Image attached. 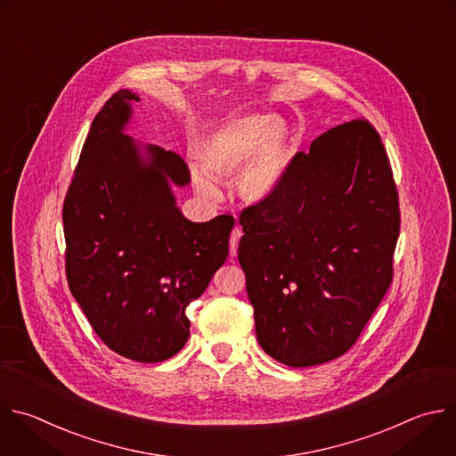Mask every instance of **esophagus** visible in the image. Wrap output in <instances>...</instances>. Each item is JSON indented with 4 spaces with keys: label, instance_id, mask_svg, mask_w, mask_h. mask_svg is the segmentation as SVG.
Masks as SVG:
<instances>
[{
    "label": "esophagus",
    "instance_id": "34e87169",
    "mask_svg": "<svg viewBox=\"0 0 456 456\" xmlns=\"http://www.w3.org/2000/svg\"><path fill=\"white\" fill-rule=\"evenodd\" d=\"M241 238V227H234L232 232H231V240H229V245H231V256L234 257L238 254V241Z\"/></svg>",
    "mask_w": 456,
    "mask_h": 456
}]
</instances>
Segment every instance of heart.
I'll list each match as a JSON object with an SVG mask.
<instances>
[{
	"label": "heart",
	"instance_id": "heart-1",
	"mask_svg": "<svg viewBox=\"0 0 456 456\" xmlns=\"http://www.w3.org/2000/svg\"><path fill=\"white\" fill-rule=\"evenodd\" d=\"M200 168L191 170L195 191L216 202L220 191L208 177L231 179L232 193L247 206L263 204L279 188L295 156V135L272 112H248L216 125L202 141Z\"/></svg>",
	"mask_w": 456,
	"mask_h": 456
}]
</instances>
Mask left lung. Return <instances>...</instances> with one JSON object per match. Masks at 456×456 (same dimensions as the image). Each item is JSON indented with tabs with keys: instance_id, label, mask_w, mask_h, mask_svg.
Listing matches in <instances>:
<instances>
[{
	"instance_id": "left-lung-1",
	"label": "left lung",
	"mask_w": 456,
	"mask_h": 456,
	"mask_svg": "<svg viewBox=\"0 0 456 456\" xmlns=\"http://www.w3.org/2000/svg\"><path fill=\"white\" fill-rule=\"evenodd\" d=\"M399 202L365 119L295 154L279 188L240 216L238 259L263 351L288 367L347 353L392 282Z\"/></svg>"
}]
</instances>
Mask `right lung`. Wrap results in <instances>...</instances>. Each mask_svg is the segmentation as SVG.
Here are the masks:
<instances>
[{"label":"right lung","instance_id":"add662e5","mask_svg":"<svg viewBox=\"0 0 456 456\" xmlns=\"http://www.w3.org/2000/svg\"><path fill=\"white\" fill-rule=\"evenodd\" d=\"M132 102L135 93H114L84 142L62 209L66 275L109 349L158 363L188 342L186 308L225 263L234 218L183 215L174 186H188L190 170L174 151L125 134Z\"/></svg>","mask_w":456,"mask_h":456}]
</instances>
